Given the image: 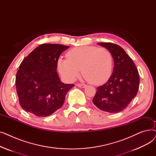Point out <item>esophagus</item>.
<instances>
[{
    "label": "esophagus",
    "mask_w": 156,
    "mask_h": 156,
    "mask_svg": "<svg viewBox=\"0 0 156 156\" xmlns=\"http://www.w3.org/2000/svg\"><path fill=\"white\" fill-rule=\"evenodd\" d=\"M78 87H80V88H85L87 85H85V84H81V83H78L77 85H76Z\"/></svg>",
    "instance_id": "obj_1"
}]
</instances>
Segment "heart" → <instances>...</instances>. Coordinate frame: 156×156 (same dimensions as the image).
I'll return each mask as SVG.
<instances>
[{"label": "heart", "instance_id": "1", "mask_svg": "<svg viewBox=\"0 0 156 156\" xmlns=\"http://www.w3.org/2000/svg\"><path fill=\"white\" fill-rule=\"evenodd\" d=\"M68 59L57 60V69L68 81L78 78L82 69L84 77L94 85L107 81L112 71V56L105 48L83 46L73 48L67 53Z\"/></svg>", "mask_w": 156, "mask_h": 156}]
</instances>
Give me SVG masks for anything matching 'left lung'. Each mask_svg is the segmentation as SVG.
Segmentation results:
<instances>
[{
  "instance_id": "obj_1",
  "label": "left lung",
  "mask_w": 156,
  "mask_h": 156,
  "mask_svg": "<svg viewBox=\"0 0 156 156\" xmlns=\"http://www.w3.org/2000/svg\"><path fill=\"white\" fill-rule=\"evenodd\" d=\"M111 53L114 62L112 75L108 82L97 88L94 104L110 113L125 109L136 95L140 83L135 64L120 46L112 43H98Z\"/></svg>"
}]
</instances>
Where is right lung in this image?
Returning a JSON list of instances; mask_svg holds the SVG:
<instances>
[{
  "instance_id": "1",
  "label": "right lung",
  "mask_w": 156,
  "mask_h": 156,
  "mask_svg": "<svg viewBox=\"0 0 156 156\" xmlns=\"http://www.w3.org/2000/svg\"><path fill=\"white\" fill-rule=\"evenodd\" d=\"M68 48L60 44H41L23 60L16 74V87L24 111L46 117L62 107L66 95L75 86L62 83L56 71L57 60Z\"/></svg>"
}]
</instances>
